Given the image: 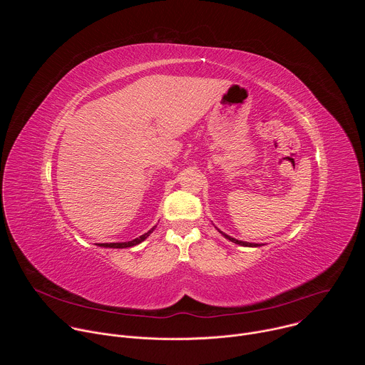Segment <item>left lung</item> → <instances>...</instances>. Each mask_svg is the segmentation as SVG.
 Wrapping results in <instances>:
<instances>
[{
	"label": "left lung",
	"instance_id": "obj_1",
	"mask_svg": "<svg viewBox=\"0 0 365 365\" xmlns=\"http://www.w3.org/2000/svg\"><path fill=\"white\" fill-rule=\"evenodd\" d=\"M220 231V230H218ZM221 232V231H220ZM225 238H228L230 241H232V242H235V244H240V245H245V247H258V244H250V242H244V241H238V240H235V238H232V237H230V235H227V234H224V232H221Z\"/></svg>",
	"mask_w": 365,
	"mask_h": 365
}]
</instances>
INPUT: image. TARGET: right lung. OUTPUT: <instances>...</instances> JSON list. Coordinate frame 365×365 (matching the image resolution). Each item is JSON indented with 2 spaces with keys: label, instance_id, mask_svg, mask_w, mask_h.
I'll return each mask as SVG.
<instances>
[{
  "label": "right lung",
  "instance_id": "obj_1",
  "mask_svg": "<svg viewBox=\"0 0 365 365\" xmlns=\"http://www.w3.org/2000/svg\"><path fill=\"white\" fill-rule=\"evenodd\" d=\"M153 230L154 228H151L148 232H145L144 235H141V237H138V238H135V240H133V241H128V242H106V244H99L101 247H110V248H127V247H133V245H137V244H140V242H143L151 232H153Z\"/></svg>",
  "mask_w": 365,
  "mask_h": 365
}]
</instances>
